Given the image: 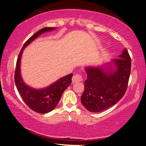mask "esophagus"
Returning <instances> with one entry per match:
<instances>
[{
    "mask_svg": "<svg viewBox=\"0 0 146 146\" xmlns=\"http://www.w3.org/2000/svg\"><path fill=\"white\" fill-rule=\"evenodd\" d=\"M82 77L79 74H77L76 75H74L72 78V81L73 83H77L80 81H82Z\"/></svg>",
    "mask_w": 146,
    "mask_h": 146,
    "instance_id": "34e87169",
    "label": "esophagus"
}]
</instances>
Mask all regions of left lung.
I'll use <instances>...</instances> for the list:
<instances>
[{
  "mask_svg": "<svg viewBox=\"0 0 146 146\" xmlns=\"http://www.w3.org/2000/svg\"><path fill=\"white\" fill-rule=\"evenodd\" d=\"M119 57L112 60L115 70L112 69L110 64L86 67L87 78L84 82L81 102L90 112L104 111L124 96L131 74V59L126 48Z\"/></svg>",
  "mask_w": 146,
  "mask_h": 146,
  "instance_id": "1",
  "label": "left lung"
}]
</instances>
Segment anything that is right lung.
I'll list each match as a JSON object with an SVG mask.
<instances>
[{
    "mask_svg": "<svg viewBox=\"0 0 146 146\" xmlns=\"http://www.w3.org/2000/svg\"><path fill=\"white\" fill-rule=\"evenodd\" d=\"M54 27H44L37 32L25 42L19 54L14 74V80L18 91L24 102L32 111L46 114L52 111L59 103L64 91L72 82V74L64 76L50 86L42 89H35L27 86L21 75V60L23 50L38 36L46 32L53 31Z\"/></svg>",
    "mask_w": 146,
    "mask_h": 146,
    "instance_id": "right-lung-1",
    "label": "right lung"
}]
</instances>
